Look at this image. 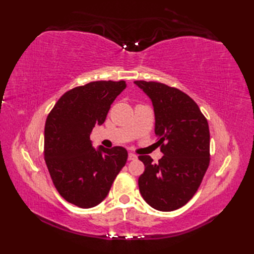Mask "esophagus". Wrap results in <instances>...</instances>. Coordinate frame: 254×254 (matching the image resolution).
<instances>
[{"label":"esophagus","mask_w":254,"mask_h":254,"mask_svg":"<svg viewBox=\"0 0 254 254\" xmlns=\"http://www.w3.org/2000/svg\"><path fill=\"white\" fill-rule=\"evenodd\" d=\"M136 159H137L136 155H134V153H132V152H129V155H128V160L129 161H133V160H136Z\"/></svg>","instance_id":"obj_1"}]
</instances>
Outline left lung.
Returning a JSON list of instances; mask_svg holds the SVG:
<instances>
[{"mask_svg": "<svg viewBox=\"0 0 254 254\" xmlns=\"http://www.w3.org/2000/svg\"><path fill=\"white\" fill-rule=\"evenodd\" d=\"M134 83L151 99L157 143L164 155L157 164L149 156L139 157L145 165L140 193L153 209L171 212L195 195L209 167V124L198 105L179 89L156 81Z\"/></svg>", "mask_w": 254, "mask_h": 254, "instance_id": "obj_1", "label": "left lung"}]
</instances>
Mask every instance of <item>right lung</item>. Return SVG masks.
I'll list each match as a JSON object with an SVG mask.
<instances>
[{
    "mask_svg": "<svg viewBox=\"0 0 254 254\" xmlns=\"http://www.w3.org/2000/svg\"><path fill=\"white\" fill-rule=\"evenodd\" d=\"M126 88L124 80L92 81L61 96L44 127V160L58 193L82 209L101 203L125 166L122 146H92L90 134L102 125L114 99Z\"/></svg>",
    "mask_w": 254,
    "mask_h": 254,
    "instance_id": "1",
    "label": "right lung"
}]
</instances>
